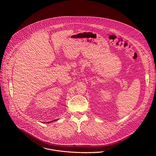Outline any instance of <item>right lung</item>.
Listing matches in <instances>:
<instances>
[{
    "label": "right lung",
    "mask_w": 156,
    "mask_h": 156,
    "mask_svg": "<svg viewBox=\"0 0 156 156\" xmlns=\"http://www.w3.org/2000/svg\"><path fill=\"white\" fill-rule=\"evenodd\" d=\"M56 119H55V120H54V121H56ZM51 122H52V121H51ZM48 123H49V122H48Z\"/></svg>",
    "instance_id": "add662e5"
}]
</instances>
